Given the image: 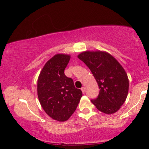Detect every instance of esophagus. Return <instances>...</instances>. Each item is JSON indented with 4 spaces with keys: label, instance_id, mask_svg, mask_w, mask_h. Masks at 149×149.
<instances>
[{
    "label": "esophagus",
    "instance_id": "34e87169",
    "mask_svg": "<svg viewBox=\"0 0 149 149\" xmlns=\"http://www.w3.org/2000/svg\"><path fill=\"white\" fill-rule=\"evenodd\" d=\"M81 90L82 91V92H83V93H85V88L84 87H81Z\"/></svg>",
    "mask_w": 149,
    "mask_h": 149
}]
</instances>
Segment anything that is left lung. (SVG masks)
<instances>
[{
  "label": "left lung",
  "mask_w": 149,
  "mask_h": 149,
  "mask_svg": "<svg viewBox=\"0 0 149 149\" xmlns=\"http://www.w3.org/2000/svg\"><path fill=\"white\" fill-rule=\"evenodd\" d=\"M91 71L100 89L91 102L98 110L110 114L125 101L129 80L125 70L112 55L102 51H85L77 56Z\"/></svg>",
  "instance_id": "1"
}]
</instances>
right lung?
<instances>
[{"label": "right lung", "instance_id": "add662e5", "mask_svg": "<svg viewBox=\"0 0 149 149\" xmlns=\"http://www.w3.org/2000/svg\"><path fill=\"white\" fill-rule=\"evenodd\" d=\"M70 56L58 54L48 60L37 81V95L45 112L53 120L65 122L76 110L82 91L74 86L64 70Z\"/></svg>", "mask_w": 149, "mask_h": 149}]
</instances>
